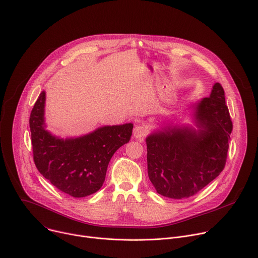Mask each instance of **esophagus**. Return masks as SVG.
Instances as JSON below:
<instances>
[{
  "mask_svg": "<svg viewBox=\"0 0 258 258\" xmlns=\"http://www.w3.org/2000/svg\"><path fill=\"white\" fill-rule=\"evenodd\" d=\"M148 134V130H147L144 125H136L134 128V137L139 139L140 141H143V139Z\"/></svg>",
  "mask_w": 258,
  "mask_h": 258,
  "instance_id": "34e87169",
  "label": "esophagus"
}]
</instances>
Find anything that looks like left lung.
I'll use <instances>...</instances> for the list:
<instances>
[{"label": "left lung", "instance_id": "obj_1", "mask_svg": "<svg viewBox=\"0 0 258 258\" xmlns=\"http://www.w3.org/2000/svg\"><path fill=\"white\" fill-rule=\"evenodd\" d=\"M198 132L170 127L146 139L148 175L158 194L189 198L206 187L226 166L233 131L222 85L196 107Z\"/></svg>", "mask_w": 258, "mask_h": 258}]
</instances>
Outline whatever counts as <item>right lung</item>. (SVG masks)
<instances>
[{
  "label": "right lung",
  "instance_id": "1",
  "mask_svg": "<svg viewBox=\"0 0 258 258\" xmlns=\"http://www.w3.org/2000/svg\"><path fill=\"white\" fill-rule=\"evenodd\" d=\"M42 92L29 117L33 161L38 170L59 191L75 198L97 192L103 185L108 163L131 139L132 123L100 127L92 134L62 140L45 130Z\"/></svg>",
  "mask_w": 258,
  "mask_h": 258
}]
</instances>
